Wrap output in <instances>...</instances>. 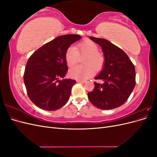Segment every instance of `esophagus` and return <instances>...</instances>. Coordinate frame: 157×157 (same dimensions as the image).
<instances>
[{
    "label": "esophagus",
    "mask_w": 157,
    "mask_h": 157,
    "mask_svg": "<svg viewBox=\"0 0 157 157\" xmlns=\"http://www.w3.org/2000/svg\"><path fill=\"white\" fill-rule=\"evenodd\" d=\"M77 82L78 83H81V84H83L85 82V81H84V80H77Z\"/></svg>",
    "instance_id": "34e87169"
}]
</instances>
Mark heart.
Here are the masks:
<instances>
[{
	"label": "heart",
	"mask_w": 157,
	"mask_h": 157,
	"mask_svg": "<svg viewBox=\"0 0 157 157\" xmlns=\"http://www.w3.org/2000/svg\"><path fill=\"white\" fill-rule=\"evenodd\" d=\"M98 45L90 40L80 42L75 48L70 46L65 54V62L69 67H73L78 63L80 57L82 59L83 65H78L71 69L69 75L71 78L80 80H86L95 73V69L99 70L103 65L105 58L98 51Z\"/></svg>",
	"instance_id": "1"
}]
</instances>
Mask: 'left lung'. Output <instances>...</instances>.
<instances>
[{
	"label": "left lung",
	"mask_w": 157,
	"mask_h": 157,
	"mask_svg": "<svg viewBox=\"0 0 157 157\" xmlns=\"http://www.w3.org/2000/svg\"><path fill=\"white\" fill-rule=\"evenodd\" d=\"M101 47L105 58L103 69L94 78L93 91L88 94L89 100L102 110L115 109L123 105L130 96L136 85L134 64L125 52L106 39L89 37Z\"/></svg>",
	"instance_id": "obj_1"
}]
</instances>
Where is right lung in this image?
Wrapping results in <instances>:
<instances>
[{"instance_id":"1","label":"right lung","mask_w":157,"mask_h":157,"mask_svg":"<svg viewBox=\"0 0 157 157\" xmlns=\"http://www.w3.org/2000/svg\"><path fill=\"white\" fill-rule=\"evenodd\" d=\"M81 39L78 35L59 36L36 50L28 59L23 75L27 95L39 108L56 111L69 100L76 81L65 78L68 67L65 52Z\"/></svg>"}]
</instances>
